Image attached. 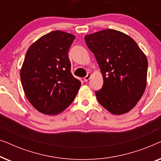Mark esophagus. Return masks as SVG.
<instances>
[{
    "label": "esophagus",
    "mask_w": 161,
    "mask_h": 161,
    "mask_svg": "<svg viewBox=\"0 0 161 161\" xmlns=\"http://www.w3.org/2000/svg\"><path fill=\"white\" fill-rule=\"evenodd\" d=\"M91 75H92V74L90 73V72H88L87 75L86 76V77H84V78H83V80H84L85 82H87V81L89 80L90 78H91Z\"/></svg>",
    "instance_id": "esophagus-1"
}]
</instances>
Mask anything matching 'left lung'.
Returning <instances> with one entry per match:
<instances>
[{"instance_id": "left-lung-1", "label": "left lung", "mask_w": 161, "mask_h": 161, "mask_svg": "<svg viewBox=\"0 0 161 161\" xmlns=\"http://www.w3.org/2000/svg\"><path fill=\"white\" fill-rule=\"evenodd\" d=\"M103 77L102 89L95 94L100 104L111 114L130 111L147 86V57L131 37L113 29L85 36Z\"/></svg>"}]
</instances>
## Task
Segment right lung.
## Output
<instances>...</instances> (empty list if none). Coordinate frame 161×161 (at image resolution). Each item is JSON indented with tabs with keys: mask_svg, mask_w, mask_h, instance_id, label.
<instances>
[{
	"mask_svg": "<svg viewBox=\"0 0 161 161\" xmlns=\"http://www.w3.org/2000/svg\"><path fill=\"white\" fill-rule=\"evenodd\" d=\"M75 36L54 31L28 48L20 71L24 92L41 113L55 115L74 100L81 83L71 73L68 51Z\"/></svg>",
	"mask_w": 161,
	"mask_h": 161,
	"instance_id": "add662e5",
	"label": "right lung"
}]
</instances>
